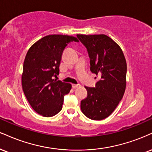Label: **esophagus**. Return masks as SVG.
Returning <instances> with one entry per match:
<instances>
[{"mask_svg": "<svg viewBox=\"0 0 152 152\" xmlns=\"http://www.w3.org/2000/svg\"><path fill=\"white\" fill-rule=\"evenodd\" d=\"M80 87L79 84H72V88H77Z\"/></svg>", "mask_w": 152, "mask_h": 152, "instance_id": "1", "label": "esophagus"}]
</instances>
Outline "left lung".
<instances>
[{"mask_svg":"<svg viewBox=\"0 0 152 152\" xmlns=\"http://www.w3.org/2000/svg\"><path fill=\"white\" fill-rule=\"evenodd\" d=\"M76 36L86 47L91 72L100 78L95 88L85 86L88 95L81 102V111L91 120H103L112 114L125 94V56L118 44L105 34Z\"/></svg>","mask_w":152,"mask_h":152,"instance_id":"left-lung-1","label":"left lung"}]
</instances>
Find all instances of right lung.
<instances>
[{
	"label": "right lung",
	"instance_id": "1",
	"mask_svg": "<svg viewBox=\"0 0 152 152\" xmlns=\"http://www.w3.org/2000/svg\"><path fill=\"white\" fill-rule=\"evenodd\" d=\"M76 37L51 34L36 42L29 49L23 64V90L31 107L44 117H52L62 109L64 97L71 89L70 83L54 79L59 74L64 49Z\"/></svg>",
	"mask_w": 152,
	"mask_h": 152
}]
</instances>
